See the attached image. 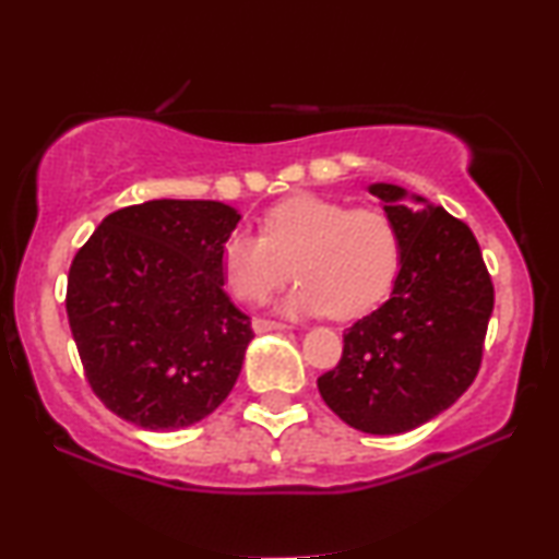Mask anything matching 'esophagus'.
Segmentation results:
<instances>
[{
	"label": "esophagus",
	"mask_w": 559,
	"mask_h": 559,
	"mask_svg": "<svg viewBox=\"0 0 559 559\" xmlns=\"http://www.w3.org/2000/svg\"><path fill=\"white\" fill-rule=\"evenodd\" d=\"M254 331L257 333H270V331H287V325L285 323H274V320H262V318H257L254 323Z\"/></svg>",
	"instance_id": "34e87169"
}]
</instances>
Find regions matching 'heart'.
<instances>
[{
	"instance_id": "b5f03b06",
	"label": "heart",
	"mask_w": 559,
	"mask_h": 559,
	"mask_svg": "<svg viewBox=\"0 0 559 559\" xmlns=\"http://www.w3.org/2000/svg\"><path fill=\"white\" fill-rule=\"evenodd\" d=\"M396 270L400 236L386 213L308 193L272 205L262 236L234 231L221 249V277L241 302H264L295 272L300 282L282 302L293 316H366L384 300Z\"/></svg>"
}]
</instances>
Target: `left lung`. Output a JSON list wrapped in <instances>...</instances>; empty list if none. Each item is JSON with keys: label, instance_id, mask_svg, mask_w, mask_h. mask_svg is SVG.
Listing matches in <instances>:
<instances>
[{"label": "left lung", "instance_id": "1", "mask_svg": "<svg viewBox=\"0 0 559 559\" xmlns=\"http://www.w3.org/2000/svg\"><path fill=\"white\" fill-rule=\"evenodd\" d=\"M400 236L392 297L343 331V356L318 379L323 402L369 435L430 423L473 384L493 282L476 236L442 205L389 182L369 188Z\"/></svg>", "mask_w": 559, "mask_h": 559}]
</instances>
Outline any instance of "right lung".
<instances>
[{
	"instance_id": "right-lung-1",
	"label": "right lung",
	"mask_w": 559,
	"mask_h": 559,
	"mask_svg": "<svg viewBox=\"0 0 559 559\" xmlns=\"http://www.w3.org/2000/svg\"><path fill=\"white\" fill-rule=\"evenodd\" d=\"M239 218L218 201L127 205L73 257L68 323L91 392L114 415L182 430L231 394L254 338L221 277Z\"/></svg>"
}]
</instances>
